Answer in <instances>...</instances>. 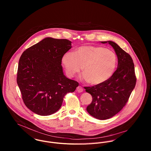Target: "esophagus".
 Segmentation results:
<instances>
[{
    "label": "esophagus",
    "mask_w": 151,
    "mask_h": 151,
    "mask_svg": "<svg viewBox=\"0 0 151 151\" xmlns=\"http://www.w3.org/2000/svg\"><path fill=\"white\" fill-rule=\"evenodd\" d=\"M77 91L78 92H82L83 91V88H82V86H78L77 88Z\"/></svg>",
    "instance_id": "obj_1"
}]
</instances>
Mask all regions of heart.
I'll return each mask as SVG.
<instances>
[{
  "mask_svg": "<svg viewBox=\"0 0 151 151\" xmlns=\"http://www.w3.org/2000/svg\"><path fill=\"white\" fill-rule=\"evenodd\" d=\"M67 76L71 78L82 69L81 78L92 85L104 83L112 76L116 65L115 53L102 46H83L62 58Z\"/></svg>",
  "mask_w": 151,
  "mask_h": 151,
  "instance_id": "1",
  "label": "heart"
}]
</instances>
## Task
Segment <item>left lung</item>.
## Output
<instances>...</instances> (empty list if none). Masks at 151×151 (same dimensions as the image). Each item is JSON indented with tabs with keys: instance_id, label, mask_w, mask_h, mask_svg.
I'll use <instances>...</instances> for the list:
<instances>
[{
	"instance_id": "obj_1",
	"label": "left lung",
	"mask_w": 151,
	"mask_h": 151,
	"mask_svg": "<svg viewBox=\"0 0 151 151\" xmlns=\"http://www.w3.org/2000/svg\"><path fill=\"white\" fill-rule=\"evenodd\" d=\"M108 43L114 49L118 59L117 68L107 81L94 86L84 87L92 97L86 110L99 120L110 119L119 113L127 102L136 84L134 65L129 54L117 43Z\"/></svg>"
}]
</instances>
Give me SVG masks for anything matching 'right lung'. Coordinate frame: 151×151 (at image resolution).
I'll use <instances>...</instances> for the list:
<instances>
[{"mask_svg":"<svg viewBox=\"0 0 151 151\" xmlns=\"http://www.w3.org/2000/svg\"><path fill=\"white\" fill-rule=\"evenodd\" d=\"M71 42L50 37L26 49L18 66L17 83L25 106L41 116H49L62 106L63 98L78 83L67 78L62 66L63 55Z\"/></svg>","mask_w":151,"mask_h":151,"instance_id":"obj_1","label":"right lung"}]
</instances>
